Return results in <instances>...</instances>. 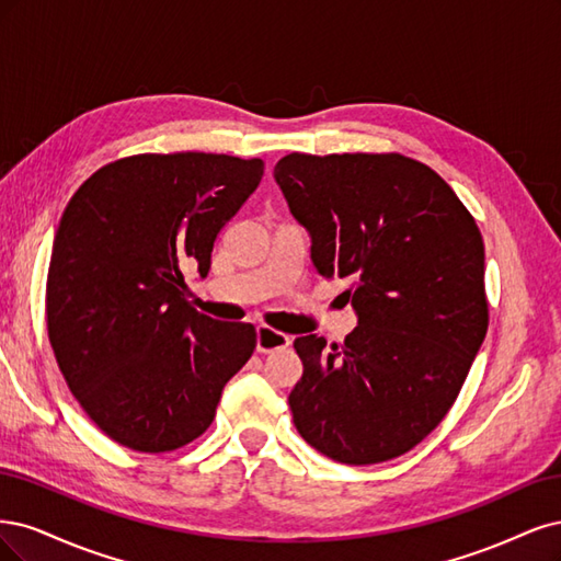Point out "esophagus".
Here are the masks:
<instances>
[{
	"label": "esophagus",
	"instance_id": "esophagus-1",
	"mask_svg": "<svg viewBox=\"0 0 561 561\" xmlns=\"http://www.w3.org/2000/svg\"><path fill=\"white\" fill-rule=\"evenodd\" d=\"M291 345V337L265 327V323H261V327H256V350L261 354H270V352H277V350H284Z\"/></svg>",
	"mask_w": 561,
	"mask_h": 561
}]
</instances>
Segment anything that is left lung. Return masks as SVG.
Here are the masks:
<instances>
[{"mask_svg":"<svg viewBox=\"0 0 561 561\" xmlns=\"http://www.w3.org/2000/svg\"><path fill=\"white\" fill-rule=\"evenodd\" d=\"M275 182L358 319L342 347L296 337L294 424L340 463L401 457L443 422L484 340L482 234L436 172L399 153H288Z\"/></svg>","mask_w":561,"mask_h":561,"instance_id":"obj_1","label":"left lung"}]
</instances>
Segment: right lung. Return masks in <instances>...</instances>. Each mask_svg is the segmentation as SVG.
I'll return each instance as SVG.
<instances>
[{"instance_id":"1","label":"right lung","mask_w":561,"mask_h":561,"mask_svg":"<svg viewBox=\"0 0 561 561\" xmlns=\"http://www.w3.org/2000/svg\"><path fill=\"white\" fill-rule=\"evenodd\" d=\"M261 176V158L141 153L71 195L53 240L48 337L67 387L112 440L170 451L203 436L254 354L251 323L193 310L184 267L207 277L216 234Z\"/></svg>"}]
</instances>
